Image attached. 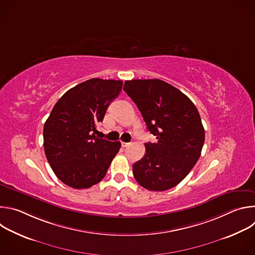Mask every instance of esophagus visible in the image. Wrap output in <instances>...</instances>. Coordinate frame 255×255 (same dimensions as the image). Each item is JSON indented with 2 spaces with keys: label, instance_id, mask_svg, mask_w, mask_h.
I'll return each instance as SVG.
<instances>
[{
  "label": "esophagus",
  "instance_id": "obj_1",
  "mask_svg": "<svg viewBox=\"0 0 255 255\" xmlns=\"http://www.w3.org/2000/svg\"><path fill=\"white\" fill-rule=\"evenodd\" d=\"M130 144H131V143H127V142H122V143H121V145H122V147H124V148H125V147H128Z\"/></svg>",
  "mask_w": 255,
  "mask_h": 255
}]
</instances>
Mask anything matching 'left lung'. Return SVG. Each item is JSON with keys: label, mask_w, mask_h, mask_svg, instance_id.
<instances>
[{"label": "left lung", "mask_w": 255, "mask_h": 255, "mask_svg": "<svg viewBox=\"0 0 255 255\" xmlns=\"http://www.w3.org/2000/svg\"><path fill=\"white\" fill-rule=\"evenodd\" d=\"M124 91L157 139L145 143V155L133 164L134 177L149 191L169 190L201 155L205 130L198 109L185 94L157 79L126 81Z\"/></svg>", "instance_id": "8db88e82"}]
</instances>
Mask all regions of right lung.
I'll use <instances>...</instances> for the list:
<instances>
[{"instance_id": "add662e5", "label": "right lung", "mask_w": 255, "mask_h": 255, "mask_svg": "<svg viewBox=\"0 0 255 255\" xmlns=\"http://www.w3.org/2000/svg\"><path fill=\"white\" fill-rule=\"evenodd\" d=\"M122 85L91 79L68 90L54 105L44 124L43 146L53 172L66 186L81 190L98 184L118 153L120 141L95 133Z\"/></svg>"}]
</instances>
